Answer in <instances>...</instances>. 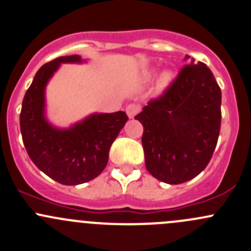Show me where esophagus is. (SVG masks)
Here are the masks:
<instances>
[{
    "label": "esophagus",
    "mask_w": 251,
    "mask_h": 251,
    "mask_svg": "<svg viewBox=\"0 0 251 251\" xmlns=\"http://www.w3.org/2000/svg\"><path fill=\"white\" fill-rule=\"evenodd\" d=\"M138 112H139V105L131 103L126 107V114H127V117L130 119H133L134 117H136L137 113Z\"/></svg>",
    "instance_id": "obj_1"
}]
</instances>
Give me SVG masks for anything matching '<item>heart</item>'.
Returning a JSON list of instances; mask_svg holds the SVG:
<instances>
[{
	"label": "heart",
	"mask_w": 251,
	"mask_h": 251,
	"mask_svg": "<svg viewBox=\"0 0 251 251\" xmlns=\"http://www.w3.org/2000/svg\"><path fill=\"white\" fill-rule=\"evenodd\" d=\"M155 75V70H150L149 72H147L146 78L150 79L151 77H154ZM174 79V75L171 70H165L160 75L159 79H157V84H156V91L159 94H162L163 91L167 90L170 88V85L172 84Z\"/></svg>",
	"instance_id": "1"
}]
</instances>
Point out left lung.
I'll return each instance as SVG.
<instances>
[{"label": "left lung", "mask_w": 251, "mask_h": 251, "mask_svg": "<svg viewBox=\"0 0 251 251\" xmlns=\"http://www.w3.org/2000/svg\"><path fill=\"white\" fill-rule=\"evenodd\" d=\"M189 63L159 100L134 117L144 128L148 172L171 185L185 183L207 167L220 132V88L207 65L192 59Z\"/></svg>", "instance_id": "8db88e82"}]
</instances>
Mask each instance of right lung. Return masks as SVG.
Wrapping results in <instances>:
<instances>
[{
    "label": "right lung",
    "mask_w": 251,
    "mask_h": 251,
    "mask_svg": "<svg viewBox=\"0 0 251 251\" xmlns=\"http://www.w3.org/2000/svg\"><path fill=\"white\" fill-rule=\"evenodd\" d=\"M79 55L61 56L42 66L26 91L20 131L28 156L37 167L63 185L88 183L107 166L109 149L128 120L125 112L92 113L70 127L47 118L46 88L62 63H85Z\"/></svg>",
    "instance_id": "1"
}]
</instances>
